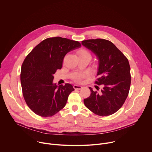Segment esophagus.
Returning <instances> with one entry per match:
<instances>
[{
	"mask_svg": "<svg viewBox=\"0 0 152 152\" xmlns=\"http://www.w3.org/2000/svg\"><path fill=\"white\" fill-rule=\"evenodd\" d=\"M73 87L75 89H77V90H80L82 88V86L80 85H74Z\"/></svg>",
	"mask_w": 152,
	"mask_h": 152,
	"instance_id": "34e87169",
	"label": "esophagus"
}]
</instances>
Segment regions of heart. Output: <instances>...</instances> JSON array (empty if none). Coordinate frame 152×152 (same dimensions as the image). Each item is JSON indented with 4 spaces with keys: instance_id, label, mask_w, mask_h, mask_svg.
<instances>
[{
    "instance_id": "1",
    "label": "heart",
    "mask_w": 152,
    "mask_h": 152,
    "mask_svg": "<svg viewBox=\"0 0 152 152\" xmlns=\"http://www.w3.org/2000/svg\"><path fill=\"white\" fill-rule=\"evenodd\" d=\"M78 54L79 56H83V55H90V53L86 51L85 49H80L79 52H78ZM86 76V75L85 73H79L78 75H77L75 77V81L77 82H80L82 81V80L85 78Z\"/></svg>"
}]
</instances>
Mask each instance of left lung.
Returning a JSON list of instances; mask_svg holds the SVG:
<instances>
[{
	"instance_id": "1",
	"label": "left lung",
	"mask_w": 152,
	"mask_h": 152,
	"mask_svg": "<svg viewBox=\"0 0 152 152\" xmlns=\"http://www.w3.org/2000/svg\"><path fill=\"white\" fill-rule=\"evenodd\" d=\"M82 45L97 56L98 78L95 83L103 85L99 92L90 87L91 94L83 100L84 104L99 116L112 115L123 106L129 94L131 76L128 59L112 42L104 39L84 40Z\"/></svg>"
}]
</instances>
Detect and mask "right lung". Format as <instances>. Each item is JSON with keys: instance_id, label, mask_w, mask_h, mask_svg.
I'll list each match as a JSON object with an SVG mask.
<instances>
[{"instance_id": "obj_1", "label": "right lung", "mask_w": 152, "mask_h": 152, "mask_svg": "<svg viewBox=\"0 0 152 152\" xmlns=\"http://www.w3.org/2000/svg\"><path fill=\"white\" fill-rule=\"evenodd\" d=\"M80 46L77 41L60 37L48 38L26 57L21 69V88L26 104L37 115L52 117L66 106L75 89L70 83H53V75L62 68L66 55Z\"/></svg>"}]
</instances>
